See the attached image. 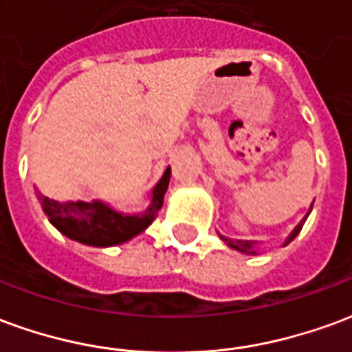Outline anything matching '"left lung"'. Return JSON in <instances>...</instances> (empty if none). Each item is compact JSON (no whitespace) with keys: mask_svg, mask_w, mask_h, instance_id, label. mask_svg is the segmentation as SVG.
<instances>
[{"mask_svg":"<svg viewBox=\"0 0 352 352\" xmlns=\"http://www.w3.org/2000/svg\"><path fill=\"white\" fill-rule=\"evenodd\" d=\"M311 207H313V206H311ZM309 213H311V209H309ZM309 213H307V214H309ZM307 214H305V219H307ZM305 219H303V221L300 222V224H298V226H296L294 230H292V234H290V236L287 237V241H285V245L290 243V241H292V239H294V237L298 236V234H300V230H302ZM219 236H221V234H219ZM221 239H222V241H224V243L228 245V247H232V249H236V251H241V252H245V254H256V251H254V245H256V241H241V239H237V241H234V239H228V237H224V236H221Z\"/></svg>","mask_w":352,"mask_h":352,"instance_id":"8db88e82","label":"left lung"}]
</instances>
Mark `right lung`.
<instances>
[{
	"label": "right lung",
	"mask_w": 352,
	"mask_h": 352,
	"mask_svg": "<svg viewBox=\"0 0 352 352\" xmlns=\"http://www.w3.org/2000/svg\"><path fill=\"white\" fill-rule=\"evenodd\" d=\"M171 168L164 175L151 194V206L143 213H118L103 201H56L47 196H39L45 214L50 224L69 237L90 247H113L130 241L131 237L145 232L164 204V194L168 190Z\"/></svg>",
	"instance_id": "add662e5"
}]
</instances>
